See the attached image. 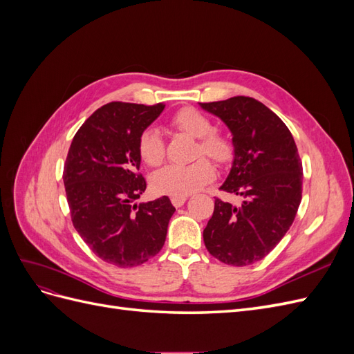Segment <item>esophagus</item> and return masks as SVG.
Listing matches in <instances>:
<instances>
[{
  "label": "esophagus",
  "mask_w": 354,
  "mask_h": 354,
  "mask_svg": "<svg viewBox=\"0 0 354 354\" xmlns=\"http://www.w3.org/2000/svg\"><path fill=\"white\" fill-rule=\"evenodd\" d=\"M186 199H187L186 196H173V198H171V202H173V205H174L176 208H180V207L185 205Z\"/></svg>",
  "instance_id": "obj_1"
}]
</instances>
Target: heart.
Here are the masks:
<instances>
[{
	"instance_id": "heart-1",
	"label": "heart",
	"mask_w": 354,
	"mask_h": 354,
	"mask_svg": "<svg viewBox=\"0 0 354 354\" xmlns=\"http://www.w3.org/2000/svg\"><path fill=\"white\" fill-rule=\"evenodd\" d=\"M171 125L185 134L198 138L195 156L205 155L220 165L227 164L233 158V143L229 137L214 131L208 116L194 108H183L171 116ZM137 151L140 159L149 167H159L165 158L162 136L151 127L138 137ZM216 176V169L208 159L201 158L189 165H168L158 171L152 178L156 194L169 196H187Z\"/></svg>"
}]
</instances>
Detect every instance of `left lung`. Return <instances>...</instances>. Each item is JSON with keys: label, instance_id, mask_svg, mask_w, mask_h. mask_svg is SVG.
<instances>
[{"label": "left lung", "instance_id": "1", "mask_svg": "<svg viewBox=\"0 0 354 354\" xmlns=\"http://www.w3.org/2000/svg\"><path fill=\"white\" fill-rule=\"evenodd\" d=\"M232 133L233 162L221 190L242 198L239 205L216 199L203 242L224 264L263 260L291 227L301 202L303 165L288 127L252 97L199 103Z\"/></svg>", "mask_w": 354, "mask_h": 354}]
</instances>
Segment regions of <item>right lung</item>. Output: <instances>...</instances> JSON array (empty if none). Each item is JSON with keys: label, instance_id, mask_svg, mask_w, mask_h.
I'll list each match as a JSON object with an SVG mask.
<instances>
[{"label": "right lung", "instance_id": "add662e5", "mask_svg": "<svg viewBox=\"0 0 354 354\" xmlns=\"http://www.w3.org/2000/svg\"><path fill=\"white\" fill-rule=\"evenodd\" d=\"M164 108L102 106L75 134L63 169L73 227L99 259L124 269L162 250L176 211L168 196L137 203L146 190L137 142Z\"/></svg>", "mask_w": 354, "mask_h": 354}]
</instances>
